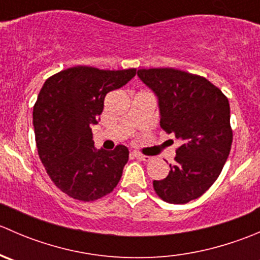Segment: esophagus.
<instances>
[{"label":"esophagus","instance_id":"esophagus-1","mask_svg":"<svg viewBox=\"0 0 260 260\" xmlns=\"http://www.w3.org/2000/svg\"><path fill=\"white\" fill-rule=\"evenodd\" d=\"M133 157H136V158L140 159V161H143V162H148L152 159V157L146 156V154L140 153V152H133Z\"/></svg>","mask_w":260,"mask_h":260}]
</instances>
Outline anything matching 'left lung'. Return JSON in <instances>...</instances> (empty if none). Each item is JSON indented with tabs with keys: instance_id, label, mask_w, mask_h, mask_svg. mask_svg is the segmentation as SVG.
Here are the masks:
<instances>
[{
	"instance_id": "left-lung-1",
	"label": "left lung",
	"mask_w": 260,
	"mask_h": 260,
	"mask_svg": "<svg viewBox=\"0 0 260 260\" xmlns=\"http://www.w3.org/2000/svg\"><path fill=\"white\" fill-rule=\"evenodd\" d=\"M137 75L158 98L162 129L182 142L169 176L153 181L154 191L170 204L195 200L216 181L230 153L229 101L204 77L174 68L140 69Z\"/></svg>"
}]
</instances>
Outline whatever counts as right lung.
I'll use <instances>...</instances> for the list:
<instances>
[{
    "label": "right lung",
    "mask_w": 260,
    "mask_h": 260,
    "mask_svg": "<svg viewBox=\"0 0 260 260\" xmlns=\"http://www.w3.org/2000/svg\"><path fill=\"white\" fill-rule=\"evenodd\" d=\"M136 73L79 65L50 77L39 93L32 113L39 157L55 186L75 200H98L122 177L128 148L96 149L90 125L98 123L107 93Z\"/></svg>",
    "instance_id": "1"
}]
</instances>
